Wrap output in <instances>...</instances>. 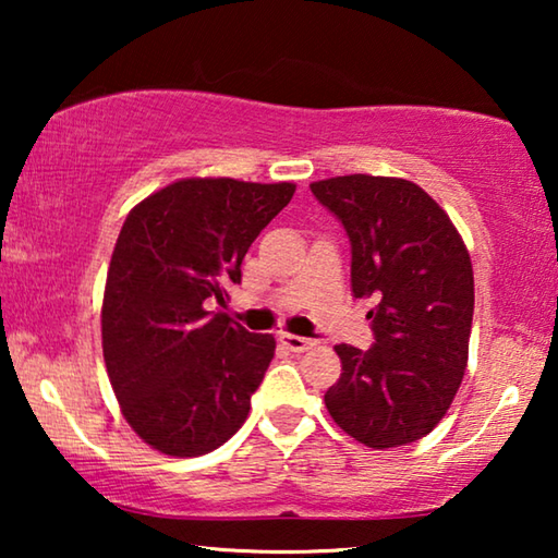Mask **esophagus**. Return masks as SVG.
<instances>
[{
    "mask_svg": "<svg viewBox=\"0 0 558 558\" xmlns=\"http://www.w3.org/2000/svg\"><path fill=\"white\" fill-rule=\"evenodd\" d=\"M280 342L286 344L290 352H307V349H313L315 347V342L313 339H307V337H298V335H288V332H282L280 335Z\"/></svg>",
    "mask_w": 558,
    "mask_h": 558,
    "instance_id": "esophagus-1",
    "label": "esophagus"
}]
</instances>
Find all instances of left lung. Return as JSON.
Listing matches in <instances>:
<instances>
[{"label":"left lung","instance_id":"left-lung-1","mask_svg":"<svg viewBox=\"0 0 558 558\" xmlns=\"http://www.w3.org/2000/svg\"><path fill=\"white\" fill-rule=\"evenodd\" d=\"M352 241V292L374 300L376 344H337L325 405L347 436L399 448L438 426L468 366L475 280L465 241L418 184L347 174L310 184Z\"/></svg>","mask_w":558,"mask_h":558}]
</instances>
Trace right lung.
<instances>
[{
	"label": "right lung",
	"mask_w": 558,
	"mask_h": 558,
	"mask_svg": "<svg viewBox=\"0 0 558 558\" xmlns=\"http://www.w3.org/2000/svg\"><path fill=\"white\" fill-rule=\"evenodd\" d=\"M295 184L186 177L132 206L112 251L100 327L120 411L147 446L196 458L243 426L276 339L211 313Z\"/></svg>",
	"instance_id": "right-lung-1"
}]
</instances>
